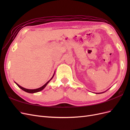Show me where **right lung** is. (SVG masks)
I'll use <instances>...</instances> for the list:
<instances>
[{
	"label": "right lung",
	"instance_id": "obj_1",
	"mask_svg": "<svg viewBox=\"0 0 130 130\" xmlns=\"http://www.w3.org/2000/svg\"><path fill=\"white\" fill-rule=\"evenodd\" d=\"M54 76V75H53ZM53 77V76L52 77V78H51V79L49 80V81H48V82H46V83L45 84V85H43V86H42L41 87H40V88H37V89H26V88H23V87H21V86H19V85H18L17 83H15L16 84V85L18 86V87L20 88L21 89H22L23 90H24V91H25V92H27V93H36V92H40V91H41V90H43V89H44L45 87V86L47 85V84H48V83H49V82L52 79V78Z\"/></svg>",
	"mask_w": 130,
	"mask_h": 130
}]
</instances>
